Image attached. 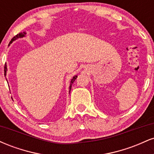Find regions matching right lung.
I'll return each mask as SVG.
<instances>
[{"instance_id": "add662e5", "label": "right lung", "mask_w": 154, "mask_h": 154, "mask_svg": "<svg viewBox=\"0 0 154 154\" xmlns=\"http://www.w3.org/2000/svg\"><path fill=\"white\" fill-rule=\"evenodd\" d=\"M26 33L25 32H20V33H19V34H17V35H16V36H14L13 38L11 39V40L10 43H9V45H10V44H11L12 42L17 40V39L24 37L26 35ZM6 72H7V66H6V63H5V66H4V75L5 76L6 75ZM77 75H75V76H74L73 78L71 79V82H70V85H69V93H70V91H71V89H72V85L73 84L74 82H75V79H77Z\"/></svg>"}]
</instances>
